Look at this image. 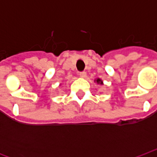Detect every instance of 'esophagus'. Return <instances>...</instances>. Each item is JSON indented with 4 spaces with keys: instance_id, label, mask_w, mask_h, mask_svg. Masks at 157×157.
Returning <instances> with one entry per match:
<instances>
[{
    "instance_id": "34e87169",
    "label": "esophagus",
    "mask_w": 157,
    "mask_h": 157,
    "mask_svg": "<svg viewBox=\"0 0 157 157\" xmlns=\"http://www.w3.org/2000/svg\"><path fill=\"white\" fill-rule=\"evenodd\" d=\"M79 75H80L81 77H82V78H85L86 76V73L85 71H82L79 73Z\"/></svg>"
}]
</instances>
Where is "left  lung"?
Masks as SVG:
<instances>
[{
	"instance_id": "left-lung-1",
	"label": "left lung",
	"mask_w": 157,
	"mask_h": 157,
	"mask_svg": "<svg viewBox=\"0 0 157 157\" xmlns=\"http://www.w3.org/2000/svg\"><path fill=\"white\" fill-rule=\"evenodd\" d=\"M97 82H98V83H100V84H102V82L100 79H98V80H97Z\"/></svg>"
}]
</instances>
